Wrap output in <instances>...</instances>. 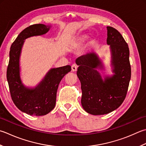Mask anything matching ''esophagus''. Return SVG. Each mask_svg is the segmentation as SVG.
<instances>
[{"instance_id":"esophagus-1","label":"esophagus","mask_w":146,"mask_h":146,"mask_svg":"<svg viewBox=\"0 0 146 146\" xmlns=\"http://www.w3.org/2000/svg\"><path fill=\"white\" fill-rule=\"evenodd\" d=\"M71 70H72L73 72H75L77 70V66L76 64H73L71 66Z\"/></svg>"}]
</instances>
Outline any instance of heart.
Wrapping results in <instances>:
<instances>
[{"mask_svg": "<svg viewBox=\"0 0 146 146\" xmlns=\"http://www.w3.org/2000/svg\"><path fill=\"white\" fill-rule=\"evenodd\" d=\"M88 38V35H82V36L80 37V40L81 41H84V40H87Z\"/></svg>", "mask_w": 146, "mask_h": 146, "instance_id": "heart-1", "label": "heart"}]
</instances>
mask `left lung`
I'll list each match as a JSON object with an SVG mask.
<instances>
[{
  "instance_id": "1",
  "label": "left lung",
  "mask_w": 146,
  "mask_h": 146,
  "mask_svg": "<svg viewBox=\"0 0 146 146\" xmlns=\"http://www.w3.org/2000/svg\"><path fill=\"white\" fill-rule=\"evenodd\" d=\"M107 44L111 51L113 75L102 78L98 70H104L103 62L91 51L76 59V75L81 83V103L88 113L106 115L120 106L126 97L131 78L129 48L115 28L107 27Z\"/></svg>"
}]
</instances>
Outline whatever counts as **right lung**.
<instances>
[{
  "label": "right lung",
  "instance_id": "add662e5",
  "mask_svg": "<svg viewBox=\"0 0 146 146\" xmlns=\"http://www.w3.org/2000/svg\"><path fill=\"white\" fill-rule=\"evenodd\" d=\"M50 27L51 26L44 24L30 26L19 34L10 48L7 80L11 96L20 111L31 116L45 115L54 109L59 83L71 70L70 65L51 68L35 87L25 86L21 80L19 59L25 40L31 36L44 35Z\"/></svg>",
  "mask_w": 146,
  "mask_h": 146
}]
</instances>
